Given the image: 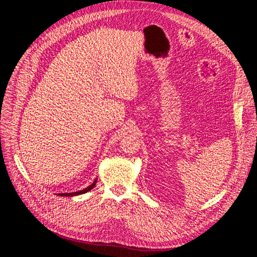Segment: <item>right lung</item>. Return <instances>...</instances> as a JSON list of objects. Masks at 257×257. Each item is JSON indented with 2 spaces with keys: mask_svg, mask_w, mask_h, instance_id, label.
<instances>
[{
  "mask_svg": "<svg viewBox=\"0 0 257 257\" xmlns=\"http://www.w3.org/2000/svg\"><path fill=\"white\" fill-rule=\"evenodd\" d=\"M95 184H96V179L94 180V182H93L91 185L88 186V188H85V189H83V190H81V191H79V192H74V193H60V194H58V195H60V196H75V195H80V194H84V193H87V192L91 191L93 188H94Z\"/></svg>",
  "mask_w": 257,
  "mask_h": 257,
  "instance_id": "obj_1",
  "label": "right lung"
}]
</instances>
